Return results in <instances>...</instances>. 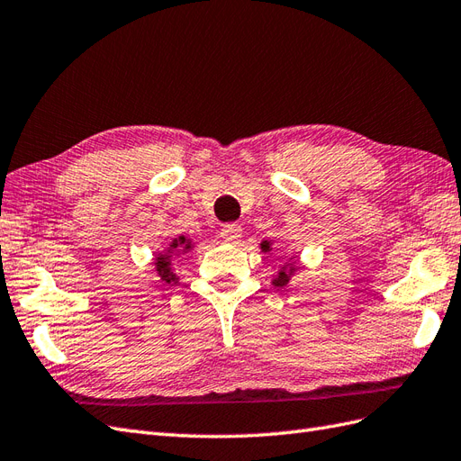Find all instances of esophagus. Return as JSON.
Segmentation results:
<instances>
[{"label": "esophagus", "mask_w": 461, "mask_h": 461, "mask_svg": "<svg viewBox=\"0 0 461 461\" xmlns=\"http://www.w3.org/2000/svg\"><path fill=\"white\" fill-rule=\"evenodd\" d=\"M221 239L225 242H239L242 239V227L236 225V222L225 225L221 229Z\"/></svg>", "instance_id": "obj_1"}]
</instances>
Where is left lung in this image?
Masks as SVG:
<instances>
[{
    "label": "left lung",
    "mask_w": 461,
    "mask_h": 461,
    "mask_svg": "<svg viewBox=\"0 0 461 461\" xmlns=\"http://www.w3.org/2000/svg\"><path fill=\"white\" fill-rule=\"evenodd\" d=\"M259 248H261V252H265V254H271L273 252V242L271 240H263L261 244H259ZM300 267H298V261H294V259H288L281 269H278V273L273 276V286L275 288H283V286H286L288 283H290V278L296 275V271H298Z\"/></svg>",
    "instance_id": "obj_1"
}]
</instances>
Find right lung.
I'll return each mask as SVG.
<instances>
[{"mask_svg":"<svg viewBox=\"0 0 461 461\" xmlns=\"http://www.w3.org/2000/svg\"><path fill=\"white\" fill-rule=\"evenodd\" d=\"M192 248H194V242L190 236L180 234L178 239L169 242V246H167L163 252H158L156 259H153V265H156V271L163 283H167V285L178 283V275L175 271V259L188 254Z\"/></svg>","mask_w":461,"mask_h":461,"instance_id":"obj_1","label":"right lung"}]
</instances>
